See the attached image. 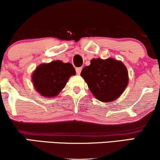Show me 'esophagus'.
<instances>
[{
  "label": "esophagus",
  "mask_w": 160,
  "mask_h": 160,
  "mask_svg": "<svg viewBox=\"0 0 160 160\" xmlns=\"http://www.w3.org/2000/svg\"><path fill=\"white\" fill-rule=\"evenodd\" d=\"M81 71H82L81 67H79V68H76V72H77V74H80V72H81Z\"/></svg>",
  "instance_id": "34e87169"
}]
</instances>
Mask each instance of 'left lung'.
<instances>
[{"mask_svg":"<svg viewBox=\"0 0 160 160\" xmlns=\"http://www.w3.org/2000/svg\"><path fill=\"white\" fill-rule=\"evenodd\" d=\"M80 75L93 95L102 102L115 101L128 84V72L121 61L112 58L92 59Z\"/></svg>","mask_w":160,"mask_h":160,"instance_id":"obj_1","label":"left lung"}]
</instances>
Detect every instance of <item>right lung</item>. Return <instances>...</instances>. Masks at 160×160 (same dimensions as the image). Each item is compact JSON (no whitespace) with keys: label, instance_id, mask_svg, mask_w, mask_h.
Wrapping results in <instances>:
<instances>
[{"label":"right lung","instance_id":"add662e5","mask_svg":"<svg viewBox=\"0 0 160 160\" xmlns=\"http://www.w3.org/2000/svg\"><path fill=\"white\" fill-rule=\"evenodd\" d=\"M75 74V69L70 62L53 61L38 65L32 74V82L42 96L53 98L65 87L69 78Z\"/></svg>","mask_w":160,"mask_h":160}]
</instances>
